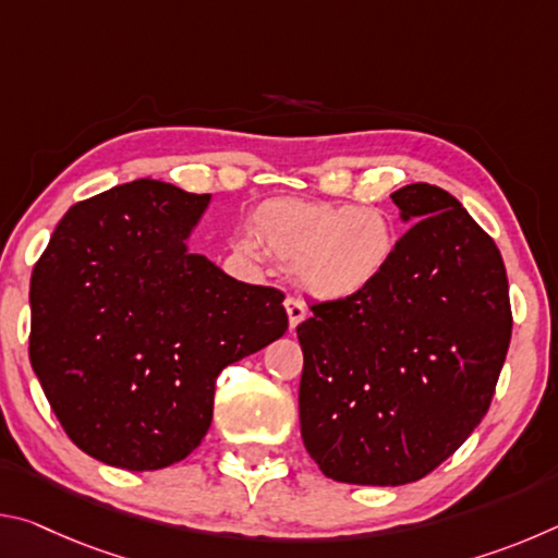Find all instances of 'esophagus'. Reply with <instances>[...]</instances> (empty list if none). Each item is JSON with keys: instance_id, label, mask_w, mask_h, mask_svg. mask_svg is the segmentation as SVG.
Returning <instances> with one entry per match:
<instances>
[{"instance_id": "esophagus-1", "label": "esophagus", "mask_w": 558, "mask_h": 558, "mask_svg": "<svg viewBox=\"0 0 558 558\" xmlns=\"http://www.w3.org/2000/svg\"><path fill=\"white\" fill-rule=\"evenodd\" d=\"M286 310H288V319H290V329L295 332V327L302 323V319L307 317V310L305 305L298 298H288L286 300Z\"/></svg>"}]
</instances>
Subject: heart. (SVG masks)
Here are the masks:
<instances>
[{"mask_svg": "<svg viewBox=\"0 0 558 558\" xmlns=\"http://www.w3.org/2000/svg\"><path fill=\"white\" fill-rule=\"evenodd\" d=\"M253 235H239L233 251L245 260L263 256L295 266L300 288L323 302H349L369 292L389 270L396 231L374 206L307 199H270L253 214Z\"/></svg>", "mask_w": 558, "mask_h": 558, "instance_id": "obj_1", "label": "heart"}]
</instances>
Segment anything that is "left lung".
Listing matches in <instances>:
<instances>
[{
  "label": "left lung",
  "mask_w": 558,
  "mask_h": 558,
  "mask_svg": "<svg viewBox=\"0 0 558 558\" xmlns=\"http://www.w3.org/2000/svg\"><path fill=\"white\" fill-rule=\"evenodd\" d=\"M391 199L411 229L389 270L298 327L302 440L349 485H409L448 460L485 418L512 337L502 256L456 196L415 182Z\"/></svg>",
  "instance_id": "left-lung-1"
}]
</instances>
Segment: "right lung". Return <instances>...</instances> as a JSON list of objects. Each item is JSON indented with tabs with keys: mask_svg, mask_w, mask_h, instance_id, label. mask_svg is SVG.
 <instances>
[{
	"mask_svg": "<svg viewBox=\"0 0 558 558\" xmlns=\"http://www.w3.org/2000/svg\"><path fill=\"white\" fill-rule=\"evenodd\" d=\"M211 194L145 177L71 206L32 276L29 356L69 438L120 470L199 446L226 366L288 332L280 290L189 251Z\"/></svg>",
	"mask_w": 558,
	"mask_h": 558,
	"instance_id": "1",
	"label": "right lung"
}]
</instances>
